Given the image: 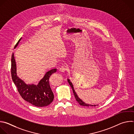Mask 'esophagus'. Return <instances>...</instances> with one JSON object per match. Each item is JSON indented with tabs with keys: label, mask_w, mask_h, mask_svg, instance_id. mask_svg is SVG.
<instances>
[{
	"label": "esophagus",
	"mask_w": 134,
	"mask_h": 134,
	"mask_svg": "<svg viewBox=\"0 0 134 134\" xmlns=\"http://www.w3.org/2000/svg\"><path fill=\"white\" fill-rule=\"evenodd\" d=\"M68 69L67 66L66 65H64L61 66V67L60 68V71L62 72H65V71H66Z\"/></svg>",
	"instance_id": "34e87169"
}]
</instances>
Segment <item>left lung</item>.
Here are the masks:
<instances>
[{
    "label": "left lung",
    "instance_id": "left-lung-1",
    "mask_svg": "<svg viewBox=\"0 0 134 134\" xmlns=\"http://www.w3.org/2000/svg\"><path fill=\"white\" fill-rule=\"evenodd\" d=\"M67 81H68V82L69 84L70 85V86H71V88H72V92H73V93H74V97H75V98L76 100L77 101V102L81 105L84 106V107H93V106L95 107V106H96V105H97H97H95V104H94V105L89 104H87V103H85L84 102H83V101L78 97L77 94H76V92H75V90H74L73 85H72V83L70 82V80L67 79Z\"/></svg>",
    "mask_w": 134,
    "mask_h": 134
}]
</instances>
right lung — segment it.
<instances>
[{
  "instance_id": "add662e5",
  "label": "right lung",
  "mask_w": 134,
  "mask_h": 134,
  "mask_svg": "<svg viewBox=\"0 0 134 134\" xmlns=\"http://www.w3.org/2000/svg\"><path fill=\"white\" fill-rule=\"evenodd\" d=\"M22 40V37L15 45V49ZM57 69H52L47 71L43 77L37 85L34 84H26L17 75L16 64L13 53L11 60V74L13 82L17 88L18 92L22 98L31 103L37 107H42L49 105L53 100L54 95L49 84L50 76L56 72Z\"/></svg>"
}]
</instances>
